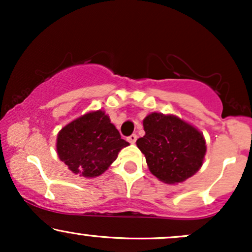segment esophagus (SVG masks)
<instances>
[{
  "instance_id": "34e87169",
  "label": "esophagus",
  "mask_w": 252,
  "mask_h": 252,
  "mask_svg": "<svg viewBox=\"0 0 252 252\" xmlns=\"http://www.w3.org/2000/svg\"><path fill=\"white\" fill-rule=\"evenodd\" d=\"M136 140H137V135H136V134L130 135L129 137H128V141H129L130 143H132V144H134V143L136 142Z\"/></svg>"
}]
</instances>
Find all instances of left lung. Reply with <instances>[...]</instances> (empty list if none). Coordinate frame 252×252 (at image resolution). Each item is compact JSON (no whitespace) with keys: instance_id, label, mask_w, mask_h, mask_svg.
I'll use <instances>...</instances> for the list:
<instances>
[{"instance_id":"obj_1","label":"left lung","mask_w":252,"mask_h":252,"mask_svg":"<svg viewBox=\"0 0 252 252\" xmlns=\"http://www.w3.org/2000/svg\"><path fill=\"white\" fill-rule=\"evenodd\" d=\"M146 135L136 144L152 174L166 184L185 181L198 172L206 146L201 132L175 116L153 112L144 118Z\"/></svg>"}]
</instances>
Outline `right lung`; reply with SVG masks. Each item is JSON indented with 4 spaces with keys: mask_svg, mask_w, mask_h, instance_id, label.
<instances>
[{
    "mask_svg": "<svg viewBox=\"0 0 252 252\" xmlns=\"http://www.w3.org/2000/svg\"><path fill=\"white\" fill-rule=\"evenodd\" d=\"M129 146L103 111L77 118L58 134L59 158L74 174L94 178L108 169L120 150Z\"/></svg>",
    "mask_w": 252,
    "mask_h": 252,
    "instance_id": "right-lung-1",
    "label": "right lung"
}]
</instances>
